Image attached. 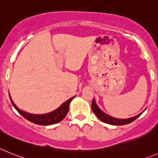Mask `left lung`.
I'll list each match as a JSON object with an SVG mask.
<instances>
[{
	"label": "left lung",
	"mask_w": 158,
	"mask_h": 158,
	"mask_svg": "<svg viewBox=\"0 0 158 158\" xmlns=\"http://www.w3.org/2000/svg\"><path fill=\"white\" fill-rule=\"evenodd\" d=\"M91 108L92 110H93L94 113L98 116L99 120H102V122L106 123H109V124L112 125H124L127 124V123H131L132 121H134L135 119H137L142 113L137 115V116H134V117L128 118V119H124V120H122V119H116V118L112 117V116H109V115L104 113L102 110L98 108V106H97L96 103H95V101L93 99V102L91 104Z\"/></svg>",
	"instance_id": "obj_1"
}]
</instances>
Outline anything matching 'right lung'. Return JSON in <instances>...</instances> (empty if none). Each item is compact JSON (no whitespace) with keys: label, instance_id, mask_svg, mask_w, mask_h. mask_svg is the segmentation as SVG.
Segmentation results:
<instances>
[{"label":"right lung","instance_id":"obj_1","mask_svg":"<svg viewBox=\"0 0 158 158\" xmlns=\"http://www.w3.org/2000/svg\"><path fill=\"white\" fill-rule=\"evenodd\" d=\"M10 100L12 102V106H14L15 109L18 111V113L20 115H22L25 119L27 120L31 121V123H36L38 125H51V124H55L56 123L61 121L66 116L67 113L69 110V104H70L71 101L75 98H71L70 99L65 102L64 103L62 104L61 106H60L58 109L54 110L53 112H51L49 113H46V114H42V115H35V114H31V113H25L23 111L20 110L19 109L17 108V106L14 104L13 101L12 100L11 97L9 95Z\"/></svg>","mask_w":158,"mask_h":158}]
</instances>
